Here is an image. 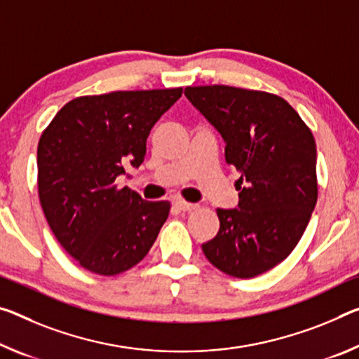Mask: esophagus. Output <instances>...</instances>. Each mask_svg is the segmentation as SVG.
Returning <instances> with one entry per match:
<instances>
[{
    "mask_svg": "<svg viewBox=\"0 0 359 359\" xmlns=\"http://www.w3.org/2000/svg\"><path fill=\"white\" fill-rule=\"evenodd\" d=\"M175 208H177L179 210H184V212H189V210L196 209L198 206H196V204H193V203L184 201V200H179V201H175Z\"/></svg>",
    "mask_w": 359,
    "mask_h": 359,
    "instance_id": "1",
    "label": "esophagus"
}]
</instances>
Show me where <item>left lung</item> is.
<instances>
[{"label":"left lung","mask_w":359,"mask_h":359,"mask_svg":"<svg viewBox=\"0 0 359 359\" xmlns=\"http://www.w3.org/2000/svg\"><path fill=\"white\" fill-rule=\"evenodd\" d=\"M185 95L222 134L225 161L240 172L238 209H217L219 233L203 252L230 276L262 275L294 251L315 209V137L276 94L210 84Z\"/></svg>","instance_id":"1"}]
</instances>
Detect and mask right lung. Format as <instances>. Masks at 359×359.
Instances as JSON below:
<instances>
[{"instance_id": "right-lung-1", "label": "right lung", "mask_w": 359, "mask_h": 359, "mask_svg": "<svg viewBox=\"0 0 359 359\" xmlns=\"http://www.w3.org/2000/svg\"><path fill=\"white\" fill-rule=\"evenodd\" d=\"M182 88L81 95L60 108L38 142V195L62 248L83 269L115 276L149 254L169 201H144L119 189L139 168L147 137Z\"/></svg>"}]
</instances>
